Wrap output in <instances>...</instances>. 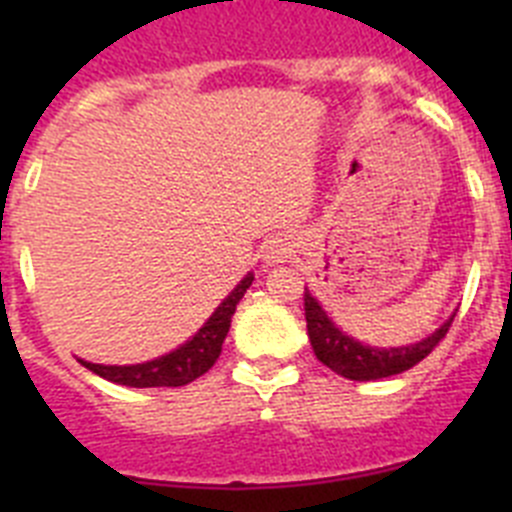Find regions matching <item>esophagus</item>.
Returning <instances> with one entry per match:
<instances>
[{
  "label": "esophagus",
  "mask_w": 512,
  "mask_h": 512,
  "mask_svg": "<svg viewBox=\"0 0 512 512\" xmlns=\"http://www.w3.org/2000/svg\"><path fill=\"white\" fill-rule=\"evenodd\" d=\"M289 253H292V246H289L287 238H274V241H269V246L264 248V261L269 266L284 264Z\"/></svg>",
  "instance_id": "34e87169"
}]
</instances>
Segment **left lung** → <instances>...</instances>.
Returning <instances> with one entry per match:
<instances>
[{"label":"left lung","mask_w":512,"mask_h":512,"mask_svg":"<svg viewBox=\"0 0 512 512\" xmlns=\"http://www.w3.org/2000/svg\"><path fill=\"white\" fill-rule=\"evenodd\" d=\"M305 320L307 336H310L312 351H315L318 361H323L328 369H333V372L341 374V377L346 379H354V382H372V379L395 377V374L408 372V369H413L418 361H423L425 356L431 354L433 348L438 346V341L449 333L454 315H451L441 328L433 330L431 336L420 338L418 343L397 348H379L346 336V333L328 318V312H325L323 305L312 297L310 289L305 287Z\"/></svg>","instance_id":"1"}]
</instances>
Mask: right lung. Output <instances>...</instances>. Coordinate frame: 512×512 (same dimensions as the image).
Segmentation results:
<instances>
[{"label": "right lung", "mask_w": 512, "mask_h": 512, "mask_svg": "<svg viewBox=\"0 0 512 512\" xmlns=\"http://www.w3.org/2000/svg\"><path fill=\"white\" fill-rule=\"evenodd\" d=\"M253 282V271H248L241 282L235 284V289L225 297L217 310L212 312L207 323L202 325L187 343L169 351V354L158 356V359L143 361V364H92V361L79 359L87 366L89 372L99 374L107 382L125 384V387H184V384L194 382L205 372H210L212 364L217 361L220 351H223V341L230 330V318H233L235 307L246 295V289Z\"/></svg>", "instance_id": "right-lung-1"}]
</instances>
